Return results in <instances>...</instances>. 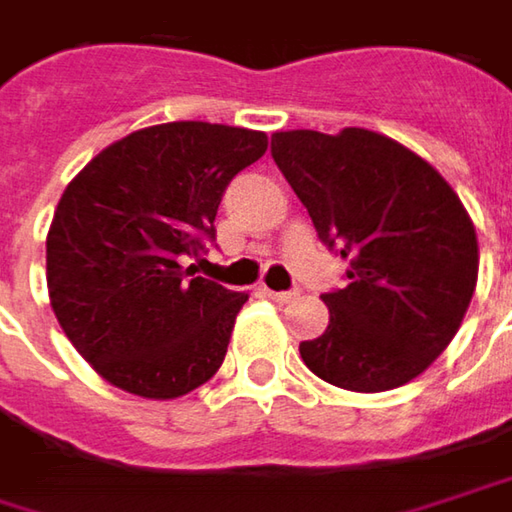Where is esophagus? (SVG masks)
<instances>
[{"mask_svg":"<svg viewBox=\"0 0 512 512\" xmlns=\"http://www.w3.org/2000/svg\"><path fill=\"white\" fill-rule=\"evenodd\" d=\"M263 295H269L275 304H289V301L298 298V292H272V289H263Z\"/></svg>","mask_w":512,"mask_h":512,"instance_id":"esophagus-1","label":"esophagus"}]
</instances>
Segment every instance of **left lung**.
I'll use <instances>...</instances> for the list:
<instances>
[{
	"label": "left lung",
	"mask_w": 512,
	"mask_h": 512,
	"mask_svg": "<svg viewBox=\"0 0 512 512\" xmlns=\"http://www.w3.org/2000/svg\"><path fill=\"white\" fill-rule=\"evenodd\" d=\"M272 159L350 278L321 295L330 324L301 342L304 365L356 394L411 382L455 339L478 284L464 202L426 159L362 127L275 133Z\"/></svg>",
	"instance_id": "obj_1"
}]
</instances>
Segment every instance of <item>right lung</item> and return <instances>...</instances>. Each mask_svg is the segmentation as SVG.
I'll return each instance as SVG.
<instances>
[{
	"instance_id": "obj_1",
	"label": "right lung",
	"mask_w": 512,
	"mask_h": 512,
	"mask_svg": "<svg viewBox=\"0 0 512 512\" xmlns=\"http://www.w3.org/2000/svg\"><path fill=\"white\" fill-rule=\"evenodd\" d=\"M269 147L260 130L170 121L112 141L66 185L46 237L51 310L109 385L176 400L220 371L249 301L188 278L226 185Z\"/></svg>"
}]
</instances>
